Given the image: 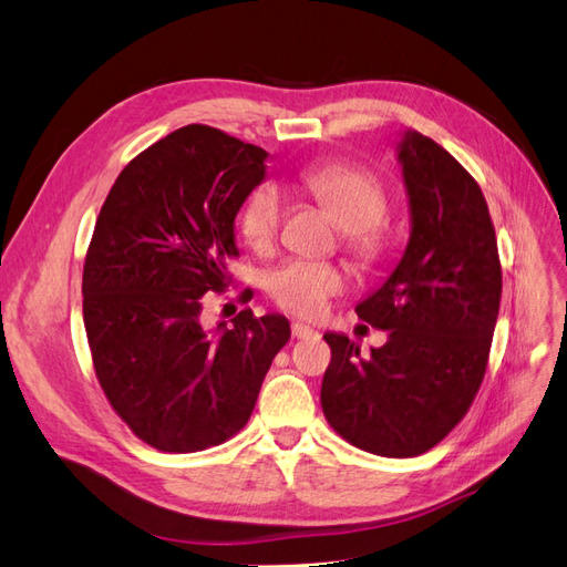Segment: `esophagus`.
<instances>
[{"label": "esophagus", "mask_w": 567, "mask_h": 567, "mask_svg": "<svg viewBox=\"0 0 567 567\" xmlns=\"http://www.w3.org/2000/svg\"><path fill=\"white\" fill-rule=\"evenodd\" d=\"M290 329H293V336L300 338V340L317 336V331L312 329V326H307V323H302V321H293V326H290Z\"/></svg>", "instance_id": "1"}]
</instances>
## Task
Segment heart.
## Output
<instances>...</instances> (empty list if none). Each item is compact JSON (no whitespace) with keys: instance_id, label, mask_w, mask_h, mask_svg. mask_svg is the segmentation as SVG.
Returning a JSON list of instances; mask_svg holds the SVG:
<instances>
[{"instance_id":"heart-1","label":"heart","mask_w":567,"mask_h":567,"mask_svg":"<svg viewBox=\"0 0 567 567\" xmlns=\"http://www.w3.org/2000/svg\"><path fill=\"white\" fill-rule=\"evenodd\" d=\"M310 194L329 210L346 231L348 244L364 257L381 250L375 225L388 213V196L381 182L364 169L348 165L319 167L302 177ZM281 194L277 186L262 184L244 205L241 231L252 248H267L279 231ZM346 286V274L333 265L290 260L269 271L267 293L284 310L300 317H321L329 298Z\"/></svg>"}]
</instances>
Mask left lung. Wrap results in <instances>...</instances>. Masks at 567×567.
Instances as JSON below:
<instances>
[{
  "label": "left lung",
  "instance_id": "1",
  "mask_svg": "<svg viewBox=\"0 0 567 567\" xmlns=\"http://www.w3.org/2000/svg\"><path fill=\"white\" fill-rule=\"evenodd\" d=\"M409 241L385 281L354 312L388 342L362 348L323 333L331 364L321 409L354 447L419 456L466 414L483 383L502 300V265L487 200L452 153L416 130L398 146Z\"/></svg>",
  "mask_w": 567,
  "mask_h": 567
}]
</instances>
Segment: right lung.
I'll use <instances>...</instances> for the list:
<instances>
[{
	"instance_id": "1",
	"label": "right lung",
	"mask_w": 567,
	"mask_h": 567,
	"mask_svg": "<svg viewBox=\"0 0 567 567\" xmlns=\"http://www.w3.org/2000/svg\"><path fill=\"white\" fill-rule=\"evenodd\" d=\"M267 158L186 125L142 151L99 213L82 274L94 371L117 416L161 452H200L241 431L290 338L277 312L203 323V296L229 284L234 219Z\"/></svg>"
}]
</instances>
